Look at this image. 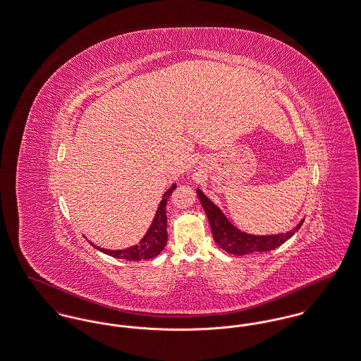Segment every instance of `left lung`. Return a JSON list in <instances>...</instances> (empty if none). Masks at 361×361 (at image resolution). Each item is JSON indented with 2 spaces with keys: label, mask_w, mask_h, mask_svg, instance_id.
I'll list each match as a JSON object with an SVG mask.
<instances>
[{
  "label": "left lung",
  "mask_w": 361,
  "mask_h": 361,
  "mask_svg": "<svg viewBox=\"0 0 361 361\" xmlns=\"http://www.w3.org/2000/svg\"><path fill=\"white\" fill-rule=\"evenodd\" d=\"M197 197L202 203V207L209 218L212 226L214 241L228 254L243 255L254 254V252H266L276 250V247L282 245L286 240H289L297 231L301 228L304 219L298 222L296 228L286 233L269 234V235H255V234L245 233L237 229L233 224L225 216V214L216 207L212 200L200 191L196 190Z\"/></svg>",
  "instance_id": "1"
}]
</instances>
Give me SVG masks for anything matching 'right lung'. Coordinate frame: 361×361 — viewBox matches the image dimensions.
Returning <instances> with one entry per match:
<instances>
[{"label": "right lung", "instance_id": "right-lung-1", "mask_svg": "<svg viewBox=\"0 0 361 361\" xmlns=\"http://www.w3.org/2000/svg\"><path fill=\"white\" fill-rule=\"evenodd\" d=\"M176 187L177 185L174 183L169 190L164 193L162 200L158 206V210L155 212V216L149 225V231L139 241V244L128 247L126 250H105V248L97 247L91 241H90V244L94 248H97L98 251L109 255V256L117 257V259H127V260H143L145 259V260H147V259H152V257L158 256L162 252V250L165 248L166 241H168L166 203H168V199H169L171 192L176 190Z\"/></svg>", "mask_w": 361, "mask_h": 361}]
</instances>
